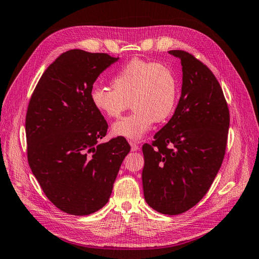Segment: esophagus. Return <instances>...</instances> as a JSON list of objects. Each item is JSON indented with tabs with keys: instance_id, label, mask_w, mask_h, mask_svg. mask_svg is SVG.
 I'll list each match as a JSON object with an SVG mask.
<instances>
[{
	"instance_id": "obj_1",
	"label": "esophagus",
	"mask_w": 259,
	"mask_h": 259,
	"mask_svg": "<svg viewBox=\"0 0 259 259\" xmlns=\"http://www.w3.org/2000/svg\"><path fill=\"white\" fill-rule=\"evenodd\" d=\"M129 144L131 146V150H133V151H137V150L139 149V146H138V144H137L136 141H130Z\"/></svg>"
}]
</instances>
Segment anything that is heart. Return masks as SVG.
<instances>
[{"label": "heart", "instance_id": "b5f03b06", "mask_svg": "<svg viewBox=\"0 0 259 259\" xmlns=\"http://www.w3.org/2000/svg\"><path fill=\"white\" fill-rule=\"evenodd\" d=\"M113 90L93 87L90 101L99 113L110 119L121 117L130 102L134 112L112 125V134L126 139H140L153 123L172 114L178 100V81L166 64L134 59L111 79Z\"/></svg>", "mask_w": 259, "mask_h": 259}]
</instances>
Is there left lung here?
Masks as SVG:
<instances>
[{"label":"left lung","instance_id":"left-lung-1","mask_svg":"<svg viewBox=\"0 0 259 259\" xmlns=\"http://www.w3.org/2000/svg\"><path fill=\"white\" fill-rule=\"evenodd\" d=\"M181 60L183 88L174 115L142 146V186L148 205L163 214L183 213L207 194L226 152L229 109L221 84L194 54Z\"/></svg>","mask_w":259,"mask_h":259}]
</instances>
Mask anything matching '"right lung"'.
Returning <instances> with one entry per match:
<instances>
[{"instance_id": "add662e5", "label": "right lung", "mask_w": 259, "mask_h": 259, "mask_svg": "<svg viewBox=\"0 0 259 259\" xmlns=\"http://www.w3.org/2000/svg\"><path fill=\"white\" fill-rule=\"evenodd\" d=\"M118 58L69 50L49 65L33 91L25 117L27 161L46 196L75 216L108 202L130 146L123 137L100 144L108 123L93 108L90 90Z\"/></svg>"}]
</instances>
